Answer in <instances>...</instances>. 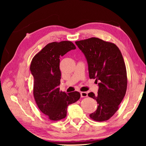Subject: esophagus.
Wrapping results in <instances>:
<instances>
[{
	"label": "esophagus",
	"instance_id": "1",
	"mask_svg": "<svg viewBox=\"0 0 146 146\" xmlns=\"http://www.w3.org/2000/svg\"><path fill=\"white\" fill-rule=\"evenodd\" d=\"M80 95L82 98H86V97L88 96V93L87 92H81Z\"/></svg>",
	"mask_w": 146,
	"mask_h": 146
}]
</instances>
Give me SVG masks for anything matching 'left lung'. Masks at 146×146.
<instances>
[{
	"instance_id": "obj_1",
	"label": "left lung",
	"mask_w": 146,
	"mask_h": 146,
	"mask_svg": "<svg viewBox=\"0 0 146 146\" xmlns=\"http://www.w3.org/2000/svg\"><path fill=\"white\" fill-rule=\"evenodd\" d=\"M76 44L86 57L90 78L99 81L98 94H88L98 104L90 117L95 121H107L117 111L126 93L127 70L121 52L115 44L98 38Z\"/></svg>"
}]
</instances>
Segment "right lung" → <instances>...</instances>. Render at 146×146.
I'll use <instances>...</instances> for the list:
<instances>
[{"instance_id": "1", "label": "right lung", "mask_w": 146, "mask_h": 146, "mask_svg": "<svg viewBox=\"0 0 146 146\" xmlns=\"http://www.w3.org/2000/svg\"><path fill=\"white\" fill-rule=\"evenodd\" d=\"M76 47L69 41L53 42L35 55L30 64L34 78L33 96L39 109L51 121L66 117L68 106L77 102L80 94L60 91V57Z\"/></svg>"}]
</instances>
